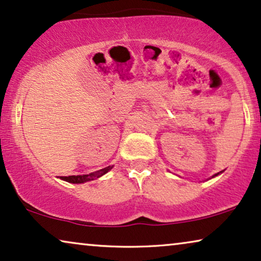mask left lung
Listing matches in <instances>:
<instances>
[{"label": "left lung", "mask_w": 261, "mask_h": 261, "mask_svg": "<svg viewBox=\"0 0 261 261\" xmlns=\"http://www.w3.org/2000/svg\"><path fill=\"white\" fill-rule=\"evenodd\" d=\"M216 175H219V172H218V174H215V175H214V176H216ZM214 176H213V177H214Z\"/></svg>", "instance_id": "left-lung-1"}]
</instances>
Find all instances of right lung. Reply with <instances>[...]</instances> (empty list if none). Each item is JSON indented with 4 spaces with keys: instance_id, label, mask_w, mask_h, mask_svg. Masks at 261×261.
<instances>
[{
    "instance_id": "obj_1",
    "label": "right lung",
    "mask_w": 261,
    "mask_h": 261,
    "mask_svg": "<svg viewBox=\"0 0 261 261\" xmlns=\"http://www.w3.org/2000/svg\"><path fill=\"white\" fill-rule=\"evenodd\" d=\"M112 167H106L104 169H101V170L99 171H95V172H91L89 175H78V176H61V179H64V181H67L69 183H84V182H87V181H92L94 178H98L100 177L101 175H104L108 172L110 169Z\"/></svg>"
}]
</instances>
